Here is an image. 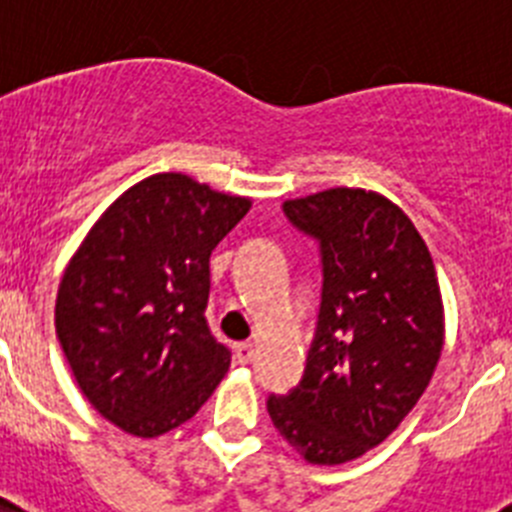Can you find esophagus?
Here are the masks:
<instances>
[{
    "label": "esophagus",
    "instance_id": "esophagus-1",
    "mask_svg": "<svg viewBox=\"0 0 512 512\" xmlns=\"http://www.w3.org/2000/svg\"><path fill=\"white\" fill-rule=\"evenodd\" d=\"M233 351H235V361H238V364H248V361L253 359V343H235L233 346Z\"/></svg>",
    "mask_w": 512,
    "mask_h": 512
}]
</instances>
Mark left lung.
Listing matches in <instances>:
<instances>
[{"label":"left lung","mask_w":512,"mask_h":512,"mask_svg":"<svg viewBox=\"0 0 512 512\" xmlns=\"http://www.w3.org/2000/svg\"><path fill=\"white\" fill-rule=\"evenodd\" d=\"M320 243L323 300L305 374L266 410L310 464H346L379 446L431 382L443 302L431 251L387 197L336 187L284 202Z\"/></svg>","instance_id":"left-lung-1"}]
</instances>
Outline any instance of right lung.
<instances>
[{
	"label": "right lung",
	"instance_id": "right-lung-1",
	"mask_svg": "<svg viewBox=\"0 0 512 512\" xmlns=\"http://www.w3.org/2000/svg\"><path fill=\"white\" fill-rule=\"evenodd\" d=\"M248 210V197L153 174L102 212L63 271V354L94 410L130 436L187 423L228 372L205 318L210 253Z\"/></svg>",
	"mask_w": 512,
	"mask_h": 512
}]
</instances>
